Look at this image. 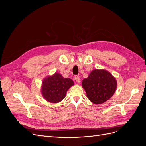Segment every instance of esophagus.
<instances>
[{
	"label": "esophagus",
	"instance_id": "obj_1",
	"mask_svg": "<svg viewBox=\"0 0 146 146\" xmlns=\"http://www.w3.org/2000/svg\"><path fill=\"white\" fill-rule=\"evenodd\" d=\"M74 79H75V80H76V81L77 83H80V78L78 77V76H76V77H75Z\"/></svg>",
	"mask_w": 146,
	"mask_h": 146
}]
</instances>
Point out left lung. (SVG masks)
Wrapping results in <instances>:
<instances>
[{"mask_svg":"<svg viewBox=\"0 0 146 146\" xmlns=\"http://www.w3.org/2000/svg\"><path fill=\"white\" fill-rule=\"evenodd\" d=\"M82 87L86 96L92 103H104L113 96L117 87V82L111 73L104 69H94L88 78L83 79Z\"/></svg>","mask_w":146,"mask_h":146,"instance_id":"1","label":"left lung"}]
</instances>
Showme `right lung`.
<instances>
[{"label":"right lung","instance_id":"1","mask_svg":"<svg viewBox=\"0 0 146 146\" xmlns=\"http://www.w3.org/2000/svg\"><path fill=\"white\" fill-rule=\"evenodd\" d=\"M74 85L70 78H64L59 73L44 79L42 83L41 92L43 98L51 103H58L66 96L69 88Z\"/></svg>","mask_w":146,"mask_h":146}]
</instances>
